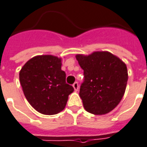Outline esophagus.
<instances>
[{
  "mask_svg": "<svg viewBox=\"0 0 147 147\" xmlns=\"http://www.w3.org/2000/svg\"><path fill=\"white\" fill-rule=\"evenodd\" d=\"M73 87H74V90H75V91H78L79 88L78 83V82H74V83L73 84Z\"/></svg>",
  "mask_w": 147,
  "mask_h": 147,
  "instance_id": "1",
  "label": "esophagus"
}]
</instances>
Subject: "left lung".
Wrapping results in <instances>:
<instances>
[{
    "instance_id": "obj_1",
    "label": "left lung",
    "mask_w": 147,
    "mask_h": 147,
    "mask_svg": "<svg viewBox=\"0 0 147 147\" xmlns=\"http://www.w3.org/2000/svg\"><path fill=\"white\" fill-rule=\"evenodd\" d=\"M76 59L84 70L79 95L85 110L94 115L112 111L125 92L128 79L125 63L109 51L77 55Z\"/></svg>"
}]
</instances>
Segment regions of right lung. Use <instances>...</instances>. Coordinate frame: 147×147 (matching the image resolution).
Wrapping results in <instances>:
<instances>
[{
	"label": "right lung",
	"instance_id": "right-lung-1",
	"mask_svg": "<svg viewBox=\"0 0 147 147\" xmlns=\"http://www.w3.org/2000/svg\"><path fill=\"white\" fill-rule=\"evenodd\" d=\"M62 59L51 55H37L20 71V82L29 104L43 115H55L65 109L74 88L65 82Z\"/></svg>",
	"mask_w": 147,
	"mask_h": 147
}]
</instances>
